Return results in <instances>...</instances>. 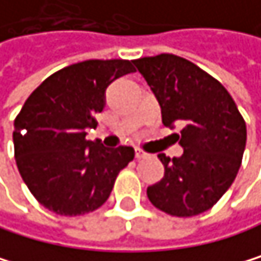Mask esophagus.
Returning a JSON list of instances; mask_svg holds the SVG:
<instances>
[{
    "label": "esophagus",
    "instance_id": "obj_1",
    "mask_svg": "<svg viewBox=\"0 0 261 261\" xmlns=\"http://www.w3.org/2000/svg\"><path fill=\"white\" fill-rule=\"evenodd\" d=\"M149 154L148 152H145V151H141V149H135V159L137 160H141V159H146Z\"/></svg>",
    "mask_w": 261,
    "mask_h": 261
}]
</instances>
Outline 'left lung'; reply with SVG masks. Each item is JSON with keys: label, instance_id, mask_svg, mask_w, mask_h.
<instances>
[{"label": "left lung", "instance_id": "8db88e82", "mask_svg": "<svg viewBox=\"0 0 261 261\" xmlns=\"http://www.w3.org/2000/svg\"><path fill=\"white\" fill-rule=\"evenodd\" d=\"M162 109L165 126L184 148L180 157L159 154L165 166L160 182L148 187L159 210L190 218L212 208L229 190L241 166L246 123L227 90L193 62L159 54L134 60Z\"/></svg>", "mask_w": 261, "mask_h": 261}]
</instances>
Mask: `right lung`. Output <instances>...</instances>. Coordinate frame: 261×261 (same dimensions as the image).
<instances>
[{
	"label": "right lung",
	"instance_id": "1",
	"mask_svg": "<svg viewBox=\"0 0 261 261\" xmlns=\"http://www.w3.org/2000/svg\"><path fill=\"white\" fill-rule=\"evenodd\" d=\"M123 59L85 60L65 67L38 85L14 123L18 171L34 198L62 216L99 208L115 179L134 160L130 146L107 149L85 140L102 112L106 88L127 73Z\"/></svg>",
	"mask_w": 261,
	"mask_h": 261
}]
</instances>
